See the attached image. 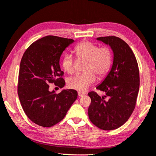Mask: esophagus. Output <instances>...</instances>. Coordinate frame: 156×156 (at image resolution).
<instances>
[{"label":"esophagus","mask_w":156,"mask_h":156,"mask_svg":"<svg viewBox=\"0 0 156 156\" xmlns=\"http://www.w3.org/2000/svg\"><path fill=\"white\" fill-rule=\"evenodd\" d=\"M78 97H83V96L85 95V93H83V92H80V91H79V92L78 93Z\"/></svg>","instance_id":"obj_1"}]
</instances>
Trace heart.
<instances>
[{
	"label": "heart",
	"instance_id": "b5f03b06",
	"mask_svg": "<svg viewBox=\"0 0 156 156\" xmlns=\"http://www.w3.org/2000/svg\"><path fill=\"white\" fill-rule=\"evenodd\" d=\"M78 59L86 60L83 74H78L68 78V86L72 89L85 91L96 81L97 74L102 78L108 74L112 63V53L108 47L99 48L90 42H84L74 48ZM62 66L68 74L74 72V59L69 53H66L62 59Z\"/></svg>",
	"mask_w": 156,
	"mask_h": 156
}]
</instances>
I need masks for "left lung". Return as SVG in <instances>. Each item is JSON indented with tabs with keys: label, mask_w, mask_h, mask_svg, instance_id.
Here are the masks:
<instances>
[{
	"label": "left lung",
	"mask_w": 156,
	"mask_h": 156,
	"mask_svg": "<svg viewBox=\"0 0 156 156\" xmlns=\"http://www.w3.org/2000/svg\"><path fill=\"white\" fill-rule=\"evenodd\" d=\"M97 41L109 45L114 55L110 71L97 87L109 99L101 98L94 92L88 93L91 103L88 114L96 126L112 130L122 126L135 109L139 89V67L133 51L123 40L106 36Z\"/></svg>",
	"instance_id": "obj_1"
}]
</instances>
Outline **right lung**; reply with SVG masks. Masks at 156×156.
<instances>
[{"instance_id":"add662e5","label":"right lung","mask_w":156,"mask_h":156,"mask_svg":"<svg viewBox=\"0 0 156 156\" xmlns=\"http://www.w3.org/2000/svg\"><path fill=\"white\" fill-rule=\"evenodd\" d=\"M73 39L47 36L35 41L21 60L17 93L24 112L34 123L51 127L65 117L77 99L74 89H63L57 94L49 90V83L60 88L66 82L61 76L59 59Z\"/></svg>"}]
</instances>
